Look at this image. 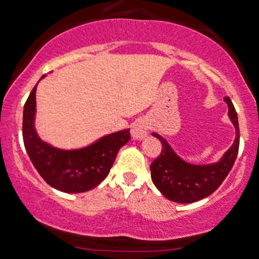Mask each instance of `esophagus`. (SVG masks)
I'll return each mask as SVG.
<instances>
[{
	"instance_id": "34e87169",
	"label": "esophagus",
	"mask_w": 259,
	"mask_h": 259,
	"mask_svg": "<svg viewBox=\"0 0 259 259\" xmlns=\"http://www.w3.org/2000/svg\"><path fill=\"white\" fill-rule=\"evenodd\" d=\"M131 133H132V137L135 140H142L145 138L146 136L148 135V130H147V124L143 119H138L133 123L132 128H131Z\"/></svg>"
}]
</instances>
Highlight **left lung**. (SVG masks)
<instances>
[{"label": "left lung", "instance_id": "obj_1", "mask_svg": "<svg viewBox=\"0 0 259 259\" xmlns=\"http://www.w3.org/2000/svg\"><path fill=\"white\" fill-rule=\"evenodd\" d=\"M225 102L228 106L229 119L236 130V138L228 151L214 163H189L176 153L166 138L152 132V136L162 143L161 154L151 163L152 182L169 201L192 203L206 198L222 185L233 167L239 148L238 116L229 97H225Z\"/></svg>", "mask_w": 259, "mask_h": 259}]
</instances>
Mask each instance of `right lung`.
<instances>
[{
    "label": "right lung",
    "instance_id": "obj_1",
    "mask_svg": "<svg viewBox=\"0 0 259 259\" xmlns=\"http://www.w3.org/2000/svg\"><path fill=\"white\" fill-rule=\"evenodd\" d=\"M36 90L37 84L26 101L22 123L23 143L34 168L51 187L65 193H81L97 187L110 173L119 148L131 140L130 128L103 136L86 147H55L41 140L34 126Z\"/></svg>",
    "mask_w": 259,
    "mask_h": 259
}]
</instances>
